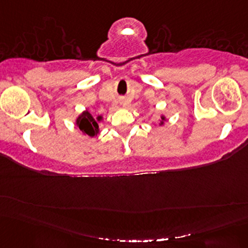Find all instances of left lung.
<instances>
[{
  "label": "left lung",
  "mask_w": 248,
  "mask_h": 248,
  "mask_svg": "<svg viewBox=\"0 0 248 248\" xmlns=\"http://www.w3.org/2000/svg\"><path fill=\"white\" fill-rule=\"evenodd\" d=\"M161 119H162V120H164V117H162V118H161Z\"/></svg>",
  "instance_id": "obj_1"
}]
</instances>
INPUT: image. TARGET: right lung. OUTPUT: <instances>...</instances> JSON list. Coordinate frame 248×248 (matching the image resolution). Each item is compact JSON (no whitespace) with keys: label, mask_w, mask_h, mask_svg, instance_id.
<instances>
[{"label":"right lung","mask_w":248,"mask_h":248,"mask_svg":"<svg viewBox=\"0 0 248 248\" xmlns=\"http://www.w3.org/2000/svg\"><path fill=\"white\" fill-rule=\"evenodd\" d=\"M101 117H98L97 120H100ZM97 120L91 116L89 111H84L81 116L77 119L78 127L83 134L89 135L90 137H93L98 134L99 125L97 124Z\"/></svg>","instance_id":"obj_1"}]
</instances>
